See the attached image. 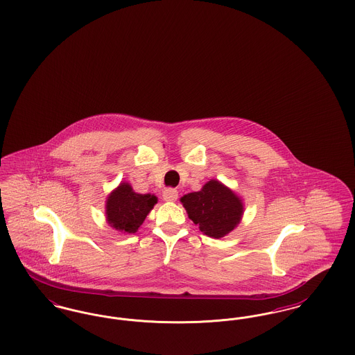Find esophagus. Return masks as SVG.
Masks as SVG:
<instances>
[{
    "instance_id": "1",
    "label": "esophagus",
    "mask_w": 355,
    "mask_h": 355,
    "mask_svg": "<svg viewBox=\"0 0 355 355\" xmlns=\"http://www.w3.org/2000/svg\"><path fill=\"white\" fill-rule=\"evenodd\" d=\"M162 197L166 202H174L178 198V191L175 189H165L162 193Z\"/></svg>"
}]
</instances>
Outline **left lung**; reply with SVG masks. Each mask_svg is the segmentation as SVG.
I'll return each mask as SVG.
<instances>
[{
	"label": "left lung",
	"mask_w": 355,
	"mask_h": 355,
	"mask_svg": "<svg viewBox=\"0 0 355 355\" xmlns=\"http://www.w3.org/2000/svg\"><path fill=\"white\" fill-rule=\"evenodd\" d=\"M180 201L203 234L217 239L236 229L245 210L242 198L218 180L207 181L200 191L187 193Z\"/></svg>",
	"instance_id": "8db88e82"
}]
</instances>
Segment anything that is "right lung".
Returning a JSON list of instances; mask_svg holds the SVG:
<instances>
[{"label":"right lung","instance_id":"right-lung-1","mask_svg":"<svg viewBox=\"0 0 355 355\" xmlns=\"http://www.w3.org/2000/svg\"><path fill=\"white\" fill-rule=\"evenodd\" d=\"M158 198L154 194L135 193L129 182H121L106 198V222L123 234H133L152 211Z\"/></svg>","mask_w":355,"mask_h":355}]
</instances>
